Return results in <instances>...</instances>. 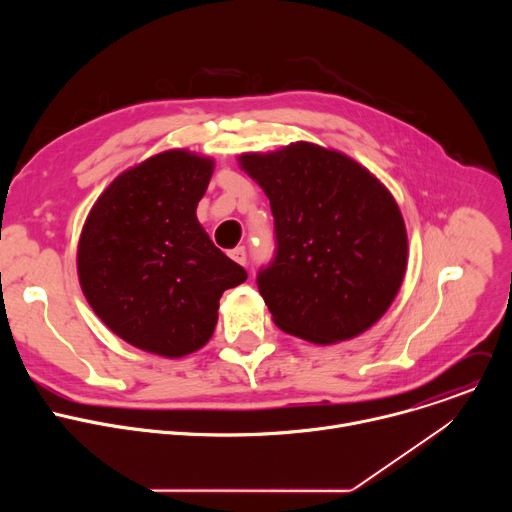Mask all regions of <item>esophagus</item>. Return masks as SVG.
<instances>
[{"label": "esophagus", "instance_id": "34e87169", "mask_svg": "<svg viewBox=\"0 0 512 512\" xmlns=\"http://www.w3.org/2000/svg\"><path fill=\"white\" fill-rule=\"evenodd\" d=\"M229 255H231V259H233V261H237L239 265H245V263H247V251H245L243 247L233 249Z\"/></svg>", "mask_w": 512, "mask_h": 512}]
</instances>
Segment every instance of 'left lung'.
Masks as SVG:
<instances>
[{"mask_svg":"<svg viewBox=\"0 0 512 512\" xmlns=\"http://www.w3.org/2000/svg\"><path fill=\"white\" fill-rule=\"evenodd\" d=\"M275 223V255L257 273L273 322L332 344L369 330L407 267V231L391 192L348 156L308 141L243 154Z\"/></svg>","mask_w":512,"mask_h":512,"instance_id":"1","label":"left lung"}]
</instances>
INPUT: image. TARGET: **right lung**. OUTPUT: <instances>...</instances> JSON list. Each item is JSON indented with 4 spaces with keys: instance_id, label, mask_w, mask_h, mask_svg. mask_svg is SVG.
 Here are the masks:
<instances>
[{
    "instance_id": "add662e5",
    "label": "right lung",
    "mask_w": 512,
    "mask_h": 512,
    "mask_svg": "<svg viewBox=\"0 0 512 512\" xmlns=\"http://www.w3.org/2000/svg\"><path fill=\"white\" fill-rule=\"evenodd\" d=\"M214 162L170 150L117 176L91 208L79 279L95 314L125 342L178 358L202 348L223 291L247 271L196 218Z\"/></svg>"
}]
</instances>
